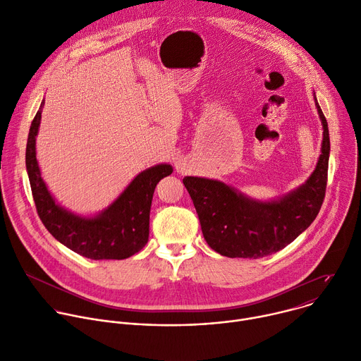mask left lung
Segmentation results:
<instances>
[{
	"instance_id": "1",
	"label": "left lung",
	"mask_w": 361,
	"mask_h": 361,
	"mask_svg": "<svg viewBox=\"0 0 361 361\" xmlns=\"http://www.w3.org/2000/svg\"><path fill=\"white\" fill-rule=\"evenodd\" d=\"M315 107L323 125L322 154L305 183L290 193L257 201L219 180L183 178L205 241L214 251L229 258H262L286 248L317 218L326 196L330 135L317 99Z\"/></svg>"
}]
</instances>
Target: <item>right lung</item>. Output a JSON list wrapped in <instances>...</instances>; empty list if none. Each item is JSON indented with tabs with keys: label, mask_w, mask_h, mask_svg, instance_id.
I'll return each instance as SVG.
<instances>
[{
	"label": "right lung",
	"mask_w": 361,
	"mask_h": 361,
	"mask_svg": "<svg viewBox=\"0 0 361 361\" xmlns=\"http://www.w3.org/2000/svg\"><path fill=\"white\" fill-rule=\"evenodd\" d=\"M42 102L30 126L25 166L37 214L59 243L90 259H125L139 252L149 239L153 192L172 166L160 164L140 172L116 201L96 216H80L60 207L47 189L35 157V137L42 120Z\"/></svg>",
	"instance_id": "obj_1"
}]
</instances>
